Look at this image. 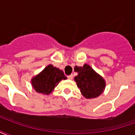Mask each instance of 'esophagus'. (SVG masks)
<instances>
[{
    "mask_svg": "<svg viewBox=\"0 0 135 135\" xmlns=\"http://www.w3.org/2000/svg\"><path fill=\"white\" fill-rule=\"evenodd\" d=\"M67 77H68V79H71H71H73V75H69Z\"/></svg>",
    "mask_w": 135,
    "mask_h": 135,
    "instance_id": "obj_1",
    "label": "esophagus"
}]
</instances>
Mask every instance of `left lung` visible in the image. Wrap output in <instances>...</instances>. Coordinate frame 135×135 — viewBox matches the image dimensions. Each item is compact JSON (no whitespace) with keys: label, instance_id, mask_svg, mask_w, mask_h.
Instances as JSON below:
<instances>
[{"label":"left lung","instance_id":"left-lung-1","mask_svg":"<svg viewBox=\"0 0 135 135\" xmlns=\"http://www.w3.org/2000/svg\"><path fill=\"white\" fill-rule=\"evenodd\" d=\"M74 71L78 73L74 77V81L85 98H95L103 93L105 81L90 65L85 64L83 66H76Z\"/></svg>","mask_w":135,"mask_h":135}]
</instances>
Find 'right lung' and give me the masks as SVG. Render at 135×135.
I'll use <instances>...</instances> for the list:
<instances>
[{"mask_svg":"<svg viewBox=\"0 0 135 135\" xmlns=\"http://www.w3.org/2000/svg\"><path fill=\"white\" fill-rule=\"evenodd\" d=\"M66 79L63 71L49 64L41 72L32 78L31 84L37 93L49 95L59 82Z\"/></svg>","mask_w":135,"mask_h":135,"instance_id":"add662e5","label":"right lung"}]
</instances>
